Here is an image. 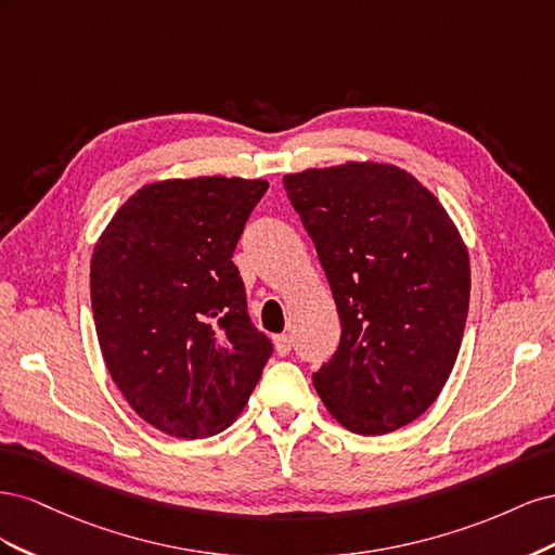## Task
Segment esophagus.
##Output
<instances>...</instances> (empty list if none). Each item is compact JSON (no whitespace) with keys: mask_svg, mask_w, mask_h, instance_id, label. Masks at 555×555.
<instances>
[{"mask_svg":"<svg viewBox=\"0 0 555 555\" xmlns=\"http://www.w3.org/2000/svg\"><path fill=\"white\" fill-rule=\"evenodd\" d=\"M273 343H275V351L280 357H287L289 351H292V345H294V340H292V335H287V333H282V335H275L273 338Z\"/></svg>","mask_w":555,"mask_h":555,"instance_id":"esophagus-1","label":"esophagus"}]
</instances>
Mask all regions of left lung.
I'll return each mask as SVG.
<instances>
[{
    "mask_svg": "<svg viewBox=\"0 0 555 555\" xmlns=\"http://www.w3.org/2000/svg\"><path fill=\"white\" fill-rule=\"evenodd\" d=\"M340 314L312 384L335 422L384 435L422 416L456 363L469 257L456 224L405 169L347 162L284 176Z\"/></svg>",
    "mask_w": 555,
    "mask_h": 555,
    "instance_id": "8db88e82",
    "label": "left lung"
}]
</instances>
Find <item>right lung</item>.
Here are the masks:
<instances>
[{
    "label": "right lung",
    "instance_id": "obj_1",
    "mask_svg": "<svg viewBox=\"0 0 555 555\" xmlns=\"http://www.w3.org/2000/svg\"><path fill=\"white\" fill-rule=\"evenodd\" d=\"M266 180L150 182L99 236L90 296L104 363L131 410L201 440L247 405L273 345L249 322L233 251Z\"/></svg>",
    "mask_w": 555,
    "mask_h": 555
}]
</instances>
